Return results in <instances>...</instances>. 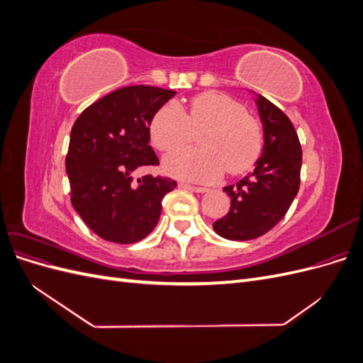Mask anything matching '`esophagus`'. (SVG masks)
Returning a JSON list of instances; mask_svg holds the SVG:
<instances>
[{"label": "esophagus", "mask_w": 363, "mask_h": 363, "mask_svg": "<svg viewBox=\"0 0 363 363\" xmlns=\"http://www.w3.org/2000/svg\"><path fill=\"white\" fill-rule=\"evenodd\" d=\"M180 188L189 189V191L196 192V194H203V192H207V191H208L207 188H201V186H192V184H188V183H180Z\"/></svg>", "instance_id": "1"}]
</instances>
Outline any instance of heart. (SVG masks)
Masks as SVG:
<instances>
[{
	"label": "heart",
	"instance_id": "1",
	"mask_svg": "<svg viewBox=\"0 0 363 363\" xmlns=\"http://www.w3.org/2000/svg\"><path fill=\"white\" fill-rule=\"evenodd\" d=\"M201 148H184L163 159V169L172 177L195 183L216 182L227 169H250L262 151V128L245 107L221 92L194 96L188 112L175 103L162 106L151 119L152 145L172 151L191 144L195 133Z\"/></svg>",
	"mask_w": 363,
	"mask_h": 363
}]
</instances>
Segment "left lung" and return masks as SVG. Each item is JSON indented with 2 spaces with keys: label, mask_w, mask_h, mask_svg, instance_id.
Here are the masks:
<instances>
[{
  "label": "left lung",
  "mask_w": 363,
  "mask_h": 363,
  "mask_svg": "<svg viewBox=\"0 0 363 363\" xmlns=\"http://www.w3.org/2000/svg\"><path fill=\"white\" fill-rule=\"evenodd\" d=\"M263 125L262 155L255 171L236 184L225 186L228 213L213 223L215 232L225 239L250 240L277 225L300 189L301 144L291 119L265 96H257Z\"/></svg>",
  "instance_id": "8db88e82"
}]
</instances>
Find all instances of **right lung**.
Returning a JSON list of instances; mask_svg holds the SVG:
<instances>
[{
	"label": "right lung",
	"instance_id": "1",
	"mask_svg": "<svg viewBox=\"0 0 363 363\" xmlns=\"http://www.w3.org/2000/svg\"><path fill=\"white\" fill-rule=\"evenodd\" d=\"M175 91L136 84L121 87L91 104L71 130L65 164L71 203L95 235L115 244H133L156 227L162 200L177 182L133 172L157 167L150 147V124Z\"/></svg>",
	"mask_w": 363,
	"mask_h": 363
}]
</instances>
